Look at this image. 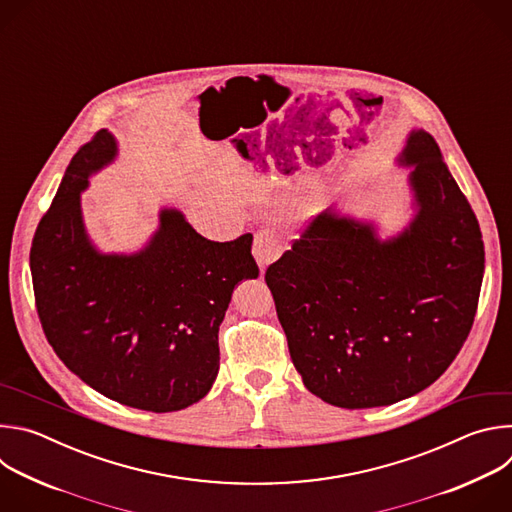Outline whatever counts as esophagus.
Wrapping results in <instances>:
<instances>
[{"mask_svg":"<svg viewBox=\"0 0 512 512\" xmlns=\"http://www.w3.org/2000/svg\"><path fill=\"white\" fill-rule=\"evenodd\" d=\"M279 255H281V245H279L275 233L269 229L259 231L253 241V257L261 269V275L273 261L279 259Z\"/></svg>","mask_w":512,"mask_h":512,"instance_id":"34e87169","label":"esophagus"}]
</instances>
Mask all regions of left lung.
Masks as SVG:
<instances>
[{"mask_svg":"<svg viewBox=\"0 0 512 512\" xmlns=\"http://www.w3.org/2000/svg\"><path fill=\"white\" fill-rule=\"evenodd\" d=\"M413 216L381 239L373 221L328 208L265 273L289 356L310 393L344 409L407 399L450 367L484 277L476 214L435 139L413 129Z\"/></svg>","mask_w":512,"mask_h":512,"instance_id":"8db88e82","label":"left lung"}]
</instances>
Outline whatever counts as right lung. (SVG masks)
<instances>
[{
    "mask_svg": "<svg viewBox=\"0 0 512 512\" xmlns=\"http://www.w3.org/2000/svg\"><path fill=\"white\" fill-rule=\"evenodd\" d=\"M117 152L113 133L101 129L70 160L32 241L36 308L58 358L89 387L127 407L180 411L218 375V326L233 289L259 275L253 237L208 241L164 206L139 251H99L81 192Z\"/></svg>",
    "mask_w": 512,
    "mask_h": 512,
    "instance_id": "1",
    "label": "right lung"
}]
</instances>
